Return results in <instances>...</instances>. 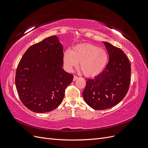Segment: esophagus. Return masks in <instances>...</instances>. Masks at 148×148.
<instances>
[{
  "instance_id": "34e87169",
  "label": "esophagus",
  "mask_w": 148,
  "mask_h": 148,
  "mask_svg": "<svg viewBox=\"0 0 148 148\" xmlns=\"http://www.w3.org/2000/svg\"><path fill=\"white\" fill-rule=\"evenodd\" d=\"M78 78V77H77V76L74 75V77H73V81H76V80H77Z\"/></svg>"
}]
</instances>
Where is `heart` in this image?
<instances>
[{
    "instance_id": "b5f03b06",
    "label": "heart",
    "mask_w": 148,
    "mask_h": 148,
    "mask_svg": "<svg viewBox=\"0 0 148 148\" xmlns=\"http://www.w3.org/2000/svg\"><path fill=\"white\" fill-rule=\"evenodd\" d=\"M109 59L104 49L91 44H78L72 50H66L63 55L65 69L71 71L79 63V69L87 77L99 75L104 70Z\"/></svg>"
}]
</instances>
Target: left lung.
Wrapping results in <instances>:
<instances>
[{"label":"left lung","instance_id":"left-lung-1","mask_svg":"<svg viewBox=\"0 0 148 148\" xmlns=\"http://www.w3.org/2000/svg\"><path fill=\"white\" fill-rule=\"evenodd\" d=\"M103 42L109 53V63L99 75L86 79L83 92L85 102L95 110L118 104L126 96L131 80V65L125 53L109 42Z\"/></svg>","mask_w":148,"mask_h":148}]
</instances>
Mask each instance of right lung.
I'll list each match as a JSON object with an SVG mask.
<instances>
[{"mask_svg": "<svg viewBox=\"0 0 148 148\" xmlns=\"http://www.w3.org/2000/svg\"><path fill=\"white\" fill-rule=\"evenodd\" d=\"M63 55V46L52 36L31 46L21 57L15 84L21 101L29 110L48 112L63 101L65 89L73 79L62 69Z\"/></svg>", "mask_w": 148, "mask_h": 148, "instance_id": "right-lung-1", "label": "right lung"}]
</instances>
